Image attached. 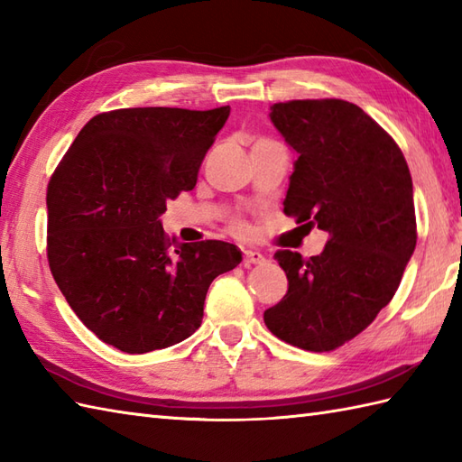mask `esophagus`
Masks as SVG:
<instances>
[{"mask_svg": "<svg viewBox=\"0 0 462 462\" xmlns=\"http://www.w3.org/2000/svg\"><path fill=\"white\" fill-rule=\"evenodd\" d=\"M256 263H263V256L258 250L244 252V266H256Z\"/></svg>", "mask_w": 462, "mask_h": 462, "instance_id": "obj_1", "label": "esophagus"}]
</instances>
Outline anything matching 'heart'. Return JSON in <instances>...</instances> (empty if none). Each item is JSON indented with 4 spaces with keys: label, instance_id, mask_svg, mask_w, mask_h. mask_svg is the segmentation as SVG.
<instances>
[{
    "label": "heart",
    "instance_id": "heart-1",
    "mask_svg": "<svg viewBox=\"0 0 462 462\" xmlns=\"http://www.w3.org/2000/svg\"><path fill=\"white\" fill-rule=\"evenodd\" d=\"M230 230L232 232H236V234H244V232H246V224H242V222H232L230 224Z\"/></svg>",
    "mask_w": 462,
    "mask_h": 462
}]
</instances>
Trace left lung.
I'll list each match as a JSON object with an SVG mask.
<instances>
[{
    "instance_id": "1",
    "label": "left lung",
    "mask_w": 462,
    "mask_h": 462,
    "mask_svg": "<svg viewBox=\"0 0 462 462\" xmlns=\"http://www.w3.org/2000/svg\"><path fill=\"white\" fill-rule=\"evenodd\" d=\"M270 119L300 154L283 212L329 238L310 260L273 254L290 286L263 321L293 347L333 351L395 296L417 244L413 180L393 136L357 105L286 101Z\"/></svg>"
}]
</instances>
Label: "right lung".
I'll use <instances>...</instances> for the list:
<instances>
[{"label":"right lung","mask_w":462,"mask_h":462,"mask_svg":"<svg viewBox=\"0 0 462 462\" xmlns=\"http://www.w3.org/2000/svg\"><path fill=\"white\" fill-rule=\"evenodd\" d=\"M230 115L134 106L95 115L47 184V260L87 328L125 353L171 347L200 328L216 276L242 262L228 242L174 244L166 202L192 190Z\"/></svg>","instance_id":"obj_1"}]
</instances>
